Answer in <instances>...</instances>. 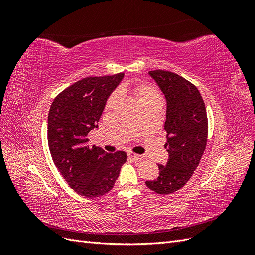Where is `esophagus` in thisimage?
<instances>
[{"instance_id":"esophagus-1","label":"esophagus","mask_w":255,"mask_h":255,"mask_svg":"<svg viewBox=\"0 0 255 255\" xmlns=\"http://www.w3.org/2000/svg\"><path fill=\"white\" fill-rule=\"evenodd\" d=\"M128 156L129 158H132L133 160H139V159H142L141 155H138V154H135V153H134V152H132V151L128 152Z\"/></svg>"}]
</instances>
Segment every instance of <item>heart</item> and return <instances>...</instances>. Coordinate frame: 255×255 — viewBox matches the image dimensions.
Here are the masks:
<instances>
[{
    "instance_id": "1",
    "label": "heart",
    "mask_w": 255,
    "mask_h": 255,
    "mask_svg": "<svg viewBox=\"0 0 255 255\" xmlns=\"http://www.w3.org/2000/svg\"><path fill=\"white\" fill-rule=\"evenodd\" d=\"M134 94L137 97L139 103L145 101V100H148V99L154 98V97H159L155 89L151 86H148V85H143V84L138 85V86H136L134 88ZM118 99H119V92L116 91L109 98V100H107L106 105H105L106 110H111L112 107L116 104V102L118 101Z\"/></svg>"
}]
</instances>
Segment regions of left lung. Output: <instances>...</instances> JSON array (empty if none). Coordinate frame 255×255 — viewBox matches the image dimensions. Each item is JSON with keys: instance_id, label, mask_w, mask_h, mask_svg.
I'll list each match as a JSON object with an SVG mask.
<instances>
[{"instance_id": "8db88e82", "label": "left lung", "mask_w": 255, "mask_h": 255, "mask_svg": "<svg viewBox=\"0 0 255 255\" xmlns=\"http://www.w3.org/2000/svg\"><path fill=\"white\" fill-rule=\"evenodd\" d=\"M155 80L167 100L165 130L169 153L166 166L158 165L159 175L145 185L159 195L181 189L197 169L205 151L208 122L205 104L194 84L171 71L154 70Z\"/></svg>"}]
</instances>
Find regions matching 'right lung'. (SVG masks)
Wrapping results in <instances>:
<instances>
[{
    "mask_svg": "<svg viewBox=\"0 0 255 255\" xmlns=\"http://www.w3.org/2000/svg\"><path fill=\"white\" fill-rule=\"evenodd\" d=\"M125 73L89 76L56 96L48 117V143L54 164L74 191L85 198L109 192L127 161V153H106L87 145V135L98 128L107 98Z\"/></svg>",
    "mask_w": 255,
    "mask_h": 255,
    "instance_id": "1",
    "label": "right lung"
}]
</instances>
